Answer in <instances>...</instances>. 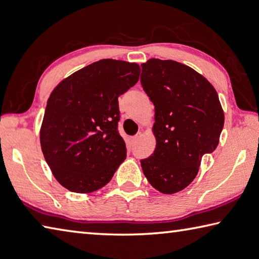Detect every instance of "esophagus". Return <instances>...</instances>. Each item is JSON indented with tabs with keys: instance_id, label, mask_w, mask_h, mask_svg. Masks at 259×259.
<instances>
[{
	"instance_id": "obj_1",
	"label": "esophagus",
	"mask_w": 259,
	"mask_h": 259,
	"mask_svg": "<svg viewBox=\"0 0 259 259\" xmlns=\"http://www.w3.org/2000/svg\"><path fill=\"white\" fill-rule=\"evenodd\" d=\"M140 138H141V133H140V134H138V135H135V136H132V138L130 139V141H131V144H135V143L138 142V141L140 140Z\"/></svg>"
}]
</instances>
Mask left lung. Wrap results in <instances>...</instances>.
Instances as JSON below:
<instances>
[{
    "mask_svg": "<svg viewBox=\"0 0 259 259\" xmlns=\"http://www.w3.org/2000/svg\"><path fill=\"white\" fill-rule=\"evenodd\" d=\"M141 66V83L154 105L157 142L141 167L153 188L175 194L196 177L203 155L217 149L224 113L217 90L192 67L159 58Z\"/></svg>",
    "mask_w": 259,
    "mask_h": 259,
    "instance_id": "left-lung-1",
    "label": "left lung"
}]
</instances>
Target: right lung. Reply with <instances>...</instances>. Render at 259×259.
<instances>
[{"label": "right lung", "mask_w": 259, "mask_h": 259, "mask_svg": "<svg viewBox=\"0 0 259 259\" xmlns=\"http://www.w3.org/2000/svg\"><path fill=\"white\" fill-rule=\"evenodd\" d=\"M140 73L136 63L107 58L54 88L39 138L46 162L63 187L89 194L113 178L126 158L117 131L118 97L139 81Z\"/></svg>", "instance_id": "obj_1"}]
</instances>
